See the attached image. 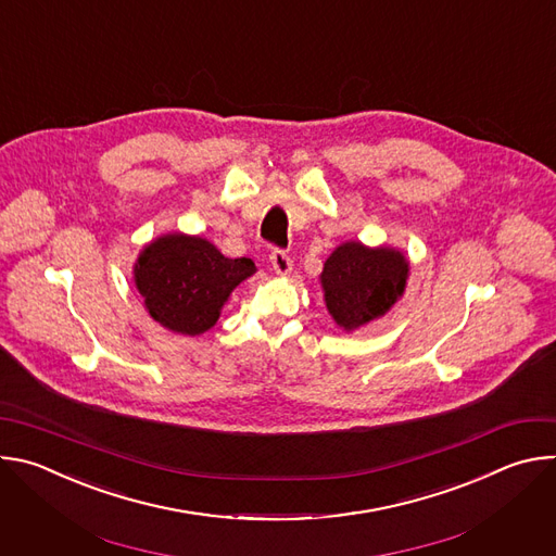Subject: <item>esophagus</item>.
<instances>
[{
	"label": "esophagus",
	"instance_id": "esophagus-1",
	"mask_svg": "<svg viewBox=\"0 0 556 556\" xmlns=\"http://www.w3.org/2000/svg\"><path fill=\"white\" fill-rule=\"evenodd\" d=\"M270 264L277 275H290L292 273V260L283 249H273L270 251Z\"/></svg>",
	"mask_w": 556,
	"mask_h": 556
}]
</instances>
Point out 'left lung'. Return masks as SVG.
<instances>
[{
  "mask_svg": "<svg viewBox=\"0 0 556 556\" xmlns=\"http://www.w3.org/2000/svg\"><path fill=\"white\" fill-rule=\"evenodd\" d=\"M407 275L409 264L399 251L348 242L324 266L321 283L328 309L341 328L356 330L399 301Z\"/></svg>",
  "mask_w": 556,
  "mask_h": 556,
  "instance_id": "obj_1",
  "label": "left lung"
}]
</instances>
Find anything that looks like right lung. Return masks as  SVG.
I'll return each instance as SVG.
<instances>
[{
  "label": "right lung",
  "mask_w": 556,
  "mask_h": 556,
  "mask_svg": "<svg viewBox=\"0 0 556 556\" xmlns=\"http://www.w3.org/2000/svg\"><path fill=\"white\" fill-rule=\"evenodd\" d=\"M134 273L153 319L195 337L215 326L230 290L255 273V264L247 257L228 260L202 237L176 232L149 244Z\"/></svg>",
  "instance_id": "1"
}]
</instances>
